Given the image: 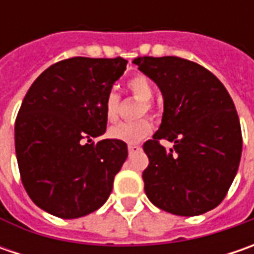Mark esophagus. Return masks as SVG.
<instances>
[{
    "mask_svg": "<svg viewBox=\"0 0 254 254\" xmlns=\"http://www.w3.org/2000/svg\"><path fill=\"white\" fill-rule=\"evenodd\" d=\"M141 148L138 147V145H128V152L130 154H134V152H137V151H140Z\"/></svg>",
    "mask_w": 254,
    "mask_h": 254,
    "instance_id": "obj_1",
    "label": "esophagus"
}]
</instances>
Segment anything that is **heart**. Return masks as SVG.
<instances>
[{
	"label": "heart",
	"instance_id": "b5f03b06",
	"mask_svg": "<svg viewBox=\"0 0 254 254\" xmlns=\"http://www.w3.org/2000/svg\"><path fill=\"white\" fill-rule=\"evenodd\" d=\"M127 89L132 96L138 100H141V106L138 110V117L154 113L152 107V97H154V87L147 76L144 74H134L127 80ZM119 107H120V97L114 92L107 93L103 103V110H104V117L109 123H114L119 119ZM152 127L151 123L147 119H141L138 122L132 123H119L112 126L107 130V135L126 144H137L144 140L150 132Z\"/></svg>",
	"mask_w": 254,
	"mask_h": 254
}]
</instances>
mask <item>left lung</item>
Masks as SVG:
<instances>
[{
    "mask_svg": "<svg viewBox=\"0 0 254 254\" xmlns=\"http://www.w3.org/2000/svg\"><path fill=\"white\" fill-rule=\"evenodd\" d=\"M138 66L160 87L164 113L158 131L142 145L150 164L144 190L160 209L196 216L219 205L236 177L242 130L225 86L203 66L177 56H142ZM160 139L174 142L165 150Z\"/></svg>",
    "mask_w": 254,
    "mask_h": 254,
    "instance_id": "left-lung-1",
    "label": "left lung"
}]
</instances>
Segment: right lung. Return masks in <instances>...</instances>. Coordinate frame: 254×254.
Masks as SVG:
<instances>
[{
  "mask_svg": "<svg viewBox=\"0 0 254 254\" xmlns=\"http://www.w3.org/2000/svg\"><path fill=\"white\" fill-rule=\"evenodd\" d=\"M127 66L123 58H70L49 66L24 97L15 151L29 198L45 212L76 219L99 209L128 151L106 131L103 103Z\"/></svg>",
  "mask_w": 254,
  "mask_h": 254,
  "instance_id": "1",
  "label": "right lung"
}]
</instances>
